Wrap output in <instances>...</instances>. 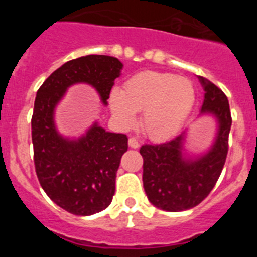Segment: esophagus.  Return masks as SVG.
<instances>
[{"label":"esophagus","mask_w":257,"mask_h":257,"mask_svg":"<svg viewBox=\"0 0 257 257\" xmlns=\"http://www.w3.org/2000/svg\"><path fill=\"white\" fill-rule=\"evenodd\" d=\"M139 145H140L139 142H138L135 138H130V139H128V147H130V148L136 149V148H139Z\"/></svg>","instance_id":"1"}]
</instances>
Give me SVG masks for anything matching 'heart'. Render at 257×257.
Returning a JSON list of instances; mask_svg holds the SVG:
<instances>
[{"label":"heart","instance_id":"heart-1","mask_svg":"<svg viewBox=\"0 0 257 257\" xmlns=\"http://www.w3.org/2000/svg\"><path fill=\"white\" fill-rule=\"evenodd\" d=\"M196 101L189 79L169 73L143 72L127 79L123 91L113 88L109 108L122 130H130L142 112L144 133L156 140L167 139L180 130Z\"/></svg>","mask_w":257,"mask_h":257}]
</instances>
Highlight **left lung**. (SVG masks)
<instances>
[{"instance_id": "8db88e82", "label": "left lung", "mask_w": 257, "mask_h": 257, "mask_svg": "<svg viewBox=\"0 0 257 257\" xmlns=\"http://www.w3.org/2000/svg\"><path fill=\"white\" fill-rule=\"evenodd\" d=\"M198 79L205 91L199 117H211L216 123L210 147L199 153L190 152L187 128L169 142L140 148L145 194L152 205L169 212L199 205L215 187L228 153L231 126L228 97L207 78L198 76Z\"/></svg>"}]
</instances>
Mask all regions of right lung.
<instances>
[{"instance_id":"1","label":"right lung","mask_w":257,"mask_h":257,"mask_svg":"<svg viewBox=\"0 0 257 257\" xmlns=\"http://www.w3.org/2000/svg\"><path fill=\"white\" fill-rule=\"evenodd\" d=\"M123 64L106 55L81 56L52 72L38 88L32 115L36 174L54 203L78 216L105 210L115 190V174L127 151V136L95 121L78 138L60 134L55 110L73 85L91 86L103 105Z\"/></svg>"}]
</instances>
